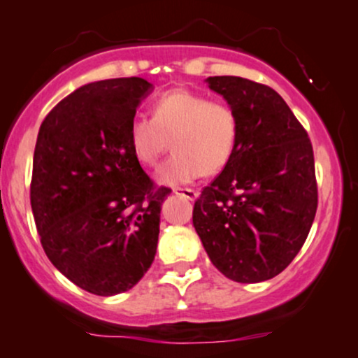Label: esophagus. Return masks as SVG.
I'll return each instance as SVG.
<instances>
[{"label":"esophagus","instance_id":"1","mask_svg":"<svg viewBox=\"0 0 358 358\" xmlns=\"http://www.w3.org/2000/svg\"><path fill=\"white\" fill-rule=\"evenodd\" d=\"M176 195H182V197L189 199V201H195V199L199 197V192L194 190V189H182V187H176V189H173Z\"/></svg>","mask_w":358,"mask_h":358}]
</instances>
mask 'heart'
<instances>
[{
  "label": "heart",
  "instance_id": "1",
  "mask_svg": "<svg viewBox=\"0 0 358 358\" xmlns=\"http://www.w3.org/2000/svg\"><path fill=\"white\" fill-rule=\"evenodd\" d=\"M238 115L229 104L190 90H173L154 103L152 118L131 120L129 144L138 163L152 166L169 141L175 154L159 168L157 180L178 185L227 166L238 142Z\"/></svg>",
  "mask_w": 358,
  "mask_h": 358
}]
</instances>
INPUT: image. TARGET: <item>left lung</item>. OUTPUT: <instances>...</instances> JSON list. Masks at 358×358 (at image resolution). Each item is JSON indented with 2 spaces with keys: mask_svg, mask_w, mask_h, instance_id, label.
I'll return each instance as SVG.
<instances>
[{
  "mask_svg": "<svg viewBox=\"0 0 358 358\" xmlns=\"http://www.w3.org/2000/svg\"><path fill=\"white\" fill-rule=\"evenodd\" d=\"M238 115V142L194 206L210 262L238 283H259L295 259L317 210L314 150L283 97L242 77H209Z\"/></svg>",
  "mask_w": 358,
  "mask_h": 358,
  "instance_id": "left-lung-1",
  "label": "left lung"
}]
</instances>
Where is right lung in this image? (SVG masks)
Masks as SVG:
<instances>
[{"mask_svg":"<svg viewBox=\"0 0 358 358\" xmlns=\"http://www.w3.org/2000/svg\"><path fill=\"white\" fill-rule=\"evenodd\" d=\"M152 84L141 77L82 85L44 118L34 150L30 206L48 259L85 292L130 289L156 255L161 204L135 159L129 127Z\"/></svg>","mask_w":358,"mask_h":358,"instance_id":"obj_1","label":"right lung"}]
</instances>
